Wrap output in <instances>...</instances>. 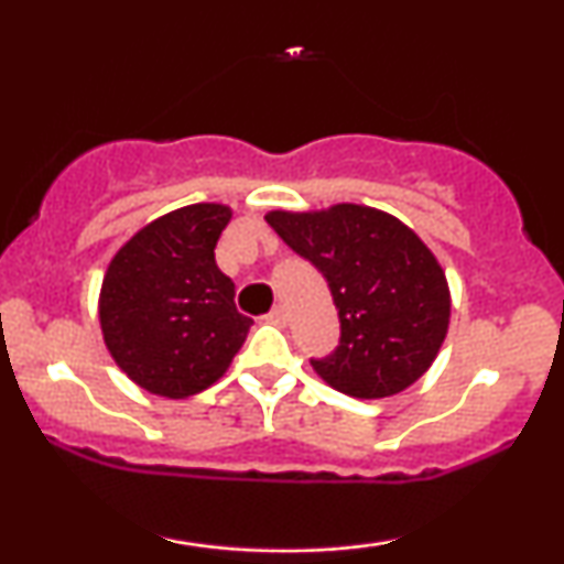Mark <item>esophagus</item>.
I'll return each mask as SVG.
<instances>
[{
  "label": "esophagus",
  "mask_w": 564,
  "mask_h": 564,
  "mask_svg": "<svg viewBox=\"0 0 564 564\" xmlns=\"http://www.w3.org/2000/svg\"><path fill=\"white\" fill-rule=\"evenodd\" d=\"M268 321L275 323V326H286V323H289V310L283 307V304H275V307L268 313Z\"/></svg>",
  "instance_id": "34e87169"
}]
</instances>
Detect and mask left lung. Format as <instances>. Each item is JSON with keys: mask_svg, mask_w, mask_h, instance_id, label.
<instances>
[{"mask_svg": "<svg viewBox=\"0 0 564 564\" xmlns=\"http://www.w3.org/2000/svg\"><path fill=\"white\" fill-rule=\"evenodd\" d=\"M268 225L326 278L339 345L310 358L334 390L352 398H390L411 387L435 360L451 318V294L432 251L400 219L371 206L328 212H270Z\"/></svg>", "mask_w": 564, "mask_h": 564, "instance_id": "left-lung-1", "label": "left lung"}]
</instances>
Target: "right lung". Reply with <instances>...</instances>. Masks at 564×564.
I'll use <instances>...</instances> for the list:
<instances>
[{
    "instance_id": "obj_1",
    "label": "right lung",
    "mask_w": 564,
    "mask_h": 564,
    "mask_svg": "<svg viewBox=\"0 0 564 564\" xmlns=\"http://www.w3.org/2000/svg\"><path fill=\"white\" fill-rule=\"evenodd\" d=\"M228 223V206H185L113 257L100 326L113 360L142 390L164 398L206 390L246 341L254 321L238 313L236 283L215 262Z\"/></svg>"
}]
</instances>
